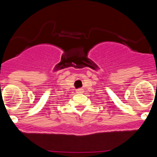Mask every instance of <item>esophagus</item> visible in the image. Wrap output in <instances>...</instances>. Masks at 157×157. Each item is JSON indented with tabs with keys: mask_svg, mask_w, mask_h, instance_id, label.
<instances>
[{
	"mask_svg": "<svg viewBox=\"0 0 157 157\" xmlns=\"http://www.w3.org/2000/svg\"><path fill=\"white\" fill-rule=\"evenodd\" d=\"M83 89L82 88H79L78 89V90H76V92H77V94H82V93H83Z\"/></svg>",
	"mask_w": 157,
	"mask_h": 157,
	"instance_id": "obj_1",
	"label": "esophagus"
}]
</instances>
